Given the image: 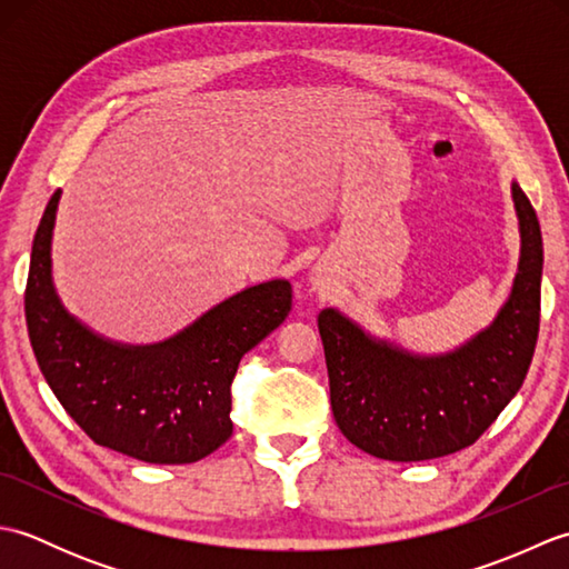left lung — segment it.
Masks as SVG:
<instances>
[{"label": "left lung", "mask_w": 569, "mask_h": 569, "mask_svg": "<svg viewBox=\"0 0 569 569\" xmlns=\"http://www.w3.org/2000/svg\"><path fill=\"white\" fill-rule=\"evenodd\" d=\"M521 263L489 330L445 357L371 340L328 308L318 316L330 403L345 438L389 462H420L475 445L523 386L540 328L542 237L533 204L511 186Z\"/></svg>", "instance_id": "8db88e82"}]
</instances>
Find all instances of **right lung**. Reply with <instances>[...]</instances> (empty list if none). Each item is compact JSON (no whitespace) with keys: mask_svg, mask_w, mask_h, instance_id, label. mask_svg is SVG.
I'll return each mask as SVG.
<instances>
[{"mask_svg":"<svg viewBox=\"0 0 569 569\" xmlns=\"http://www.w3.org/2000/svg\"><path fill=\"white\" fill-rule=\"evenodd\" d=\"M60 192L36 229L23 293L29 340L43 379L92 442L151 465H188L232 435V381L241 357L291 310V283L247 288L151 347L92 335L60 306L51 234Z\"/></svg>","mask_w":569,"mask_h":569,"instance_id":"1","label":"right lung"}]
</instances>
